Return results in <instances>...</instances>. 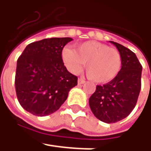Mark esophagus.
<instances>
[{
    "label": "esophagus",
    "mask_w": 151,
    "mask_h": 151,
    "mask_svg": "<svg viewBox=\"0 0 151 151\" xmlns=\"http://www.w3.org/2000/svg\"><path fill=\"white\" fill-rule=\"evenodd\" d=\"M85 82H86V81H85L83 78H79L78 79V85L84 84Z\"/></svg>",
    "instance_id": "34e87169"
}]
</instances>
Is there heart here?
<instances>
[{
    "instance_id": "heart-1",
    "label": "heart",
    "mask_w": 151,
    "mask_h": 151,
    "mask_svg": "<svg viewBox=\"0 0 151 151\" xmlns=\"http://www.w3.org/2000/svg\"><path fill=\"white\" fill-rule=\"evenodd\" d=\"M62 59L71 73H78L84 64L88 77L99 83L112 81L119 72L122 58L119 50L96 41L80 44L76 50L65 48Z\"/></svg>"
}]
</instances>
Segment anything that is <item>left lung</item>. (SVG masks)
I'll list each match as a JSON object with an SVG mask.
<instances>
[{"label":"left lung","instance_id":"obj_1","mask_svg":"<svg viewBox=\"0 0 151 151\" xmlns=\"http://www.w3.org/2000/svg\"><path fill=\"white\" fill-rule=\"evenodd\" d=\"M110 43L121 55V70L108 83L96 86L89 99L95 117L107 124L119 122L133 111L141 88L142 73V65L133 51L116 42Z\"/></svg>","mask_w":151,"mask_h":151}]
</instances>
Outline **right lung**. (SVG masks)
Masks as SVG:
<instances>
[{
    "mask_svg": "<svg viewBox=\"0 0 151 151\" xmlns=\"http://www.w3.org/2000/svg\"><path fill=\"white\" fill-rule=\"evenodd\" d=\"M71 38H44L29 44L17 60L15 87L21 106L44 117L56 112L77 85L67 70L62 50Z\"/></svg>",
    "mask_w": 151,
    "mask_h": 151,
    "instance_id": "1",
    "label": "right lung"
}]
</instances>
